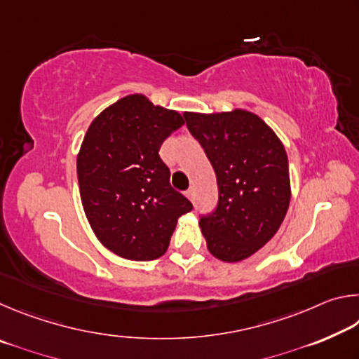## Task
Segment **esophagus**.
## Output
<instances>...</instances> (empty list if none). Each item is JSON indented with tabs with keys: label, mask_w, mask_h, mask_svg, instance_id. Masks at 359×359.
<instances>
[{
	"label": "esophagus",
	"mask_w": 359,
	"mask_h": 359,
	"mask_svg": "<svg viewBox=\"0 0 359 359\" xmlns=\"http://www.w3.org/2000/svg\"><path fill=\"white\" fill-rule=\"evenodd\" d=\"M185 196L190 199V201H193V199H194V188H188V190L185 191Z\"/></svg>",
	"instance_id": "esophagus-1"
}]
</instances>
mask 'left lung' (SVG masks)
I'll return each instance as SVG.
<instances>
[{
    "mask_svg": "<svg viewBox=\"0 0 359 359\" xmlns=\"http://www.w3.org/2000/svg\"><path fill=\"white\" fill-rule=\"evenodd\" d=\"M218 184V205L199 228L210 255L224 263L250 258L274 238L287 215L288 156L276 131L247 109L185 112Z\"/></svg>",
    "mask_w": 359,
    "mask_h": 359,
    "instance_id": "8db88e82",
    "label": "left lung"
}]
</instances>
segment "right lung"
<instances>
[{
  "label": "right lung",
  "instance_id": "add662e5",
  "mask_svg": "<svg viewBox=\"0 0 359 359\" xmlns=\"http://www.w3.org/2000/svg\"><path fill=\"white\" fill-rule=\"evenodd\" d=\"M184 123L177 111L133 93L96 115L85 133L77 154L82 208L96 239L121 258L165 255L179 217L193 208L171 187L158 155Z\"/></svg>",
  "mask_w": 359,
  "mask_h": 359
}]
</instances>
